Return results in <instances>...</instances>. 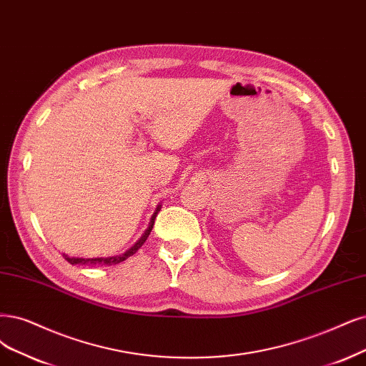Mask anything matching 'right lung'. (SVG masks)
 Segmentation results:
<instances>
[{"label":"right lung","mask_w":366,"mask_h":366,"mask_svg":"<svg viewBox=\"0 0 366 366\" xmlns=\"http://www.w3.org/2000/svg\"><path fill=\"white\" fill-rule=\"evenodd\" d=\"M159 209H161V205L157 207V209H155V212L152 215V219H151V222H149V226H147L146 231L143 232V235L127 252L120 253V254H114V256H101V258H99V256H98V258H79V256H69V254L63 253V258L69 264H72V265H87V267H104V265L110 267V265H116V264L124 262L125 259H128L129 256H132L135 252H137L144 244V241L147 239L149 234H151V231H152L154 223H155V217H157V214L159 212Z\"/></svg>","instance_id":"obj_1"}]
</instances>
